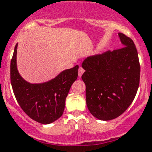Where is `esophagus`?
Returning a JSON list of instances; mask_svg holds the SVG:
<instances>
[{
  "instance_id": "1",
  "label": "esophagus",
  "mask_w": 152,
  "mask_h": 152,
  "mask_svg": "<svg viewBox=\"0 0 152 152\" xmlns=\"http://www.w3.org/2000/svg\"><path fill=\"white\" fill-rule=\"evenodd\" d=\"M84 69H83V67H79V69H78V76L79 77H81L82 75H83V74L84 73Z\"/></svg>"
}]
</instances>
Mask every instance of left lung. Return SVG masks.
<instances>
[{"mask_svg":"<svg viewBox=\"0 0 152 152\" xmlns=\"http://www.w3.org/2000/svg\"><path fill=\"white\" fill-rule=\"evenodd\" d=\"M124 47L88 57L83 61L86 105L101 120L120 116L133 102L140 86V64L131 37L118 33Z\"/></svg>","mask_w":152,"mask_h":152,"instance_id":"obj_1","label":"left lung"}]
</instances>
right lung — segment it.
I'll return each mask as SVG.
<instances>
[{"mask_svg": "<svg viewBox=\"0 0 152 152\" xmlns=\"http://www.w3.org/2000/svg\"><path fill=\"white\" fill-rule=\"evenodd\" d=\"M17 48L18 44L10 63V81L16 99L29 118L39 124H51L63 114L67 94L78 76V66L64 70L50 82L30 84L17 69Z\"/></svg>", "mask_w": 152, "mask_h": 152, "instance_id": "1", "label": "right lung"}]
</instances>
